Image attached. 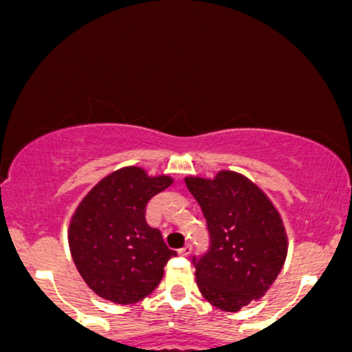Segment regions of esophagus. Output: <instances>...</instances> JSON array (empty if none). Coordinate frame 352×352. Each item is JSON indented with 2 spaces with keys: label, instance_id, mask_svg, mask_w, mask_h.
I'll return each mask as SVG.
<instances>
[{
  "label": "esophagus",
  "instance_id": "1",
  "mask_svg": "<svg viewBox=\"0 0 352 352\" xmlns=\"http://www.w3.org/2000/svg\"><path fill=\"white\" fill-rule=\"evenodd\" d=\"M191 252H192V247L190 243H186L183 248H179V255L181 256H190Z\"/></svg>",
  "mask_w": 352,
  "mask_h": 352
}]
</instances>
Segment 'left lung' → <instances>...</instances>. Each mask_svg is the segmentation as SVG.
Returning a JSON list of instances; mask_svg holds the SVG:
<instances>
[{"label":"left lung","instance_id":"left-lung-1","mask_svg":"<svg viewBox=\"0 0 352 352\" xmlns=\"http://www.w3.org/2000/svg\"><path fill=\"white\" fill-rule=\"evenodd\" d=\"M201 206L210 247L192 256L199 292L214 307L236 312L270 289L287 256L280 217L250 179L232 171L213 181L186 177Z\"/></svg>","mask_w":352,"mask_h":352}]
</instances>
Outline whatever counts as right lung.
I'll return each instance as SVG.
<instances>
[{"mask_svg": "<svg viewBox=\"0 0 352 352\" xmlns=\"http://www.w3.org/2000/svg\"><path fill=\"white\" fill-rule=\"evenodd\" d=\"M168 176L149 177L124 168L100 181L72 218L69 245L78 274L102 298L135 304L160 285L176 252L147 225L146 206L171 186Z\"/></svg>", "mask_w": 352, "mask_h": 352, "instance_id": "add662e5", "label": "right lung"}]
</instances>
